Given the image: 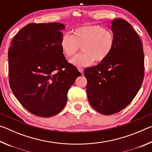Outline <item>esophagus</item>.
Returning <instances> with one entry per match:
<instances>
[{"label": "esophagus", "mask_w": 152, "mask_h": 152, "mask_svg": "<svg viewBox=\"0 0 152 152\" xmlns=\"http://www.w3.org/2000/svg\"><path fill=\"white\" fill-rule=\"evenodd\" d=\"M78 71L80 72L82 74H84V69L83 68H78Z\"/></svg>", "instance_id": "34e87169"}]
</instances>
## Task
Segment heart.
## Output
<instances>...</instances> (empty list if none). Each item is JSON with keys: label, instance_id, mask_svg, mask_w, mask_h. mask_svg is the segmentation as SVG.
Listing matches in <instances>:
<instances>
[{"label": "heart", "instance_id": "heart-1", "mask_svg": "<svg viewBox=\"0 0 152 152\" xmlns=\"http://www.w3.org/2000/svg\"><path fill=\"white\" fill-rule=\"evenodd\" d=\"M66 58H70L82 47L83 53L74 57L70 63L76 67L91 66L96 60L101 62L109 57L115 45L111 31L98 25H88L76 28L72 35L64 34L60 43Z\"/></svg>", "mask_w": 152, "mask_h": 152}]
</instances>
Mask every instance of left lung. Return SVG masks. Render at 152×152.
Masks as SVG:
<instances>
[{
    "label": "left lung",
    "instance_id": "obj_1",
    "mask_svg": "<svg viewBox=\"0 0 152 152\" xmlns=\"http://www.w3.org/2000/svg\"><path fill=\"white\" fill-rule=\"evenodd\" d=\"M115 45L109 57L84 70L86 93L97 112L109 115L121 111L133 101L144 77L143 45L137 33L124 19L112 21Z\"/></svg>",
    "mask_w": 152,
    "mask_h": 152
}]
</instances>
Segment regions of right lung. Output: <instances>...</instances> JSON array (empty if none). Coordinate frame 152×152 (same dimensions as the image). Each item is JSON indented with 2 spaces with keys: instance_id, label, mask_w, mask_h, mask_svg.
<instances>
[{
  "instance_id": "1",
  "label": "right lung",
  "mask_w": 152,
  "mask_h": 152,
  "mask_svg": "<svg viewBox=\"0 0 152 152\" xmlns=\"http://www.w3.org/2000/svg\"><path fill=\"white\" fill-rule=\"evenodd\" d=\"M65 27L58 23L28 24L9 49L10 86L20 103L37 116L60 113L68 90L82 75L61 50V31Z\"/></svg>"
}]
</instances>
